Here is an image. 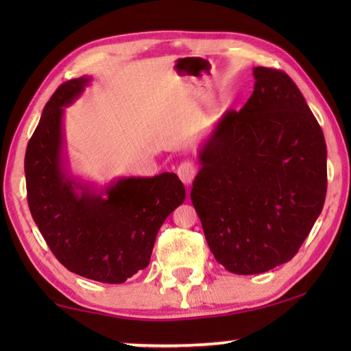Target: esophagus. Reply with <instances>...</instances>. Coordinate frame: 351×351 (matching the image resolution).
<instances>
[{"mask_svg": "<svg viewBox=\"0 0 351 351\" xmlns=\"http://www.w3.org/2000/svg\"><path fill=\"white\" fill-rule=\"evenodd\" d=\"M197 165H195L193 162H190V161H184V162H181L180 165H178V170H176V173H178V176H180V180L184 182V184H189L193 181V178L197 176Z\"/></svg>", "mask_w": 351, "mask_h": 351, "instance_id": "1", "label": "esophagus"}]
</instances>
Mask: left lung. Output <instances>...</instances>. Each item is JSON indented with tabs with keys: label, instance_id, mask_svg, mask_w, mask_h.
Wrapping results in <instances>:
<instances>
[{
	"label": "left lung",
	"instance_id": "1",
	"mask_svg": "<svg viewBox=\"0 0 351 351\" xmlns=\"http://www.w3.org/2000/svg\"><path fill=\"white\" fill-rule=\"evenodd\" d=\"M254 77L245 106L226 111L201 148L190 192L213 257L240 276L293 258L326 195L325 138L300 90L280 69Z\"/></svg>",
	"mask_w": 351,
	"mask_h": 351
}]
</instances>
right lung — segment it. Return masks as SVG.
I'll use <instances>...</instances> for the list:
<instances>
[{"instance_id": "1", "label": "right lung", "mask_w": 351, "mask_h": 351, "mask_svg": "<svg viewBox=\"0 0 351 351\" xmlns=\"http://www.w3.org/2000/svg\"><path fill=\"white\" fill-rule=\"evenodd\" d=\"M88 82V77L64 82L45 106L26 148L27 204L64 268L96 282L123 283L150 263L158 230L184 203L186 189L169 171L121 178L100 193L68 176L62 156L63 106L73 104Z\"/></svg>"}]
</instances>
